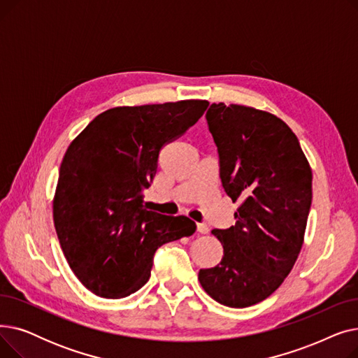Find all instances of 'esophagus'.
Masks as SVG:
<instances>
[{"label": "esophagus", "instance_id": "obj_1", "mask_svg": "<svg viewBox=\"0 0 358 358\" xmlns=\"http://www.w3.org/2000/svg\"><path fill=\"white\" fill-rule=\"evenodd\" d=\"M197 232L199 234H208L209 232V228H208V224H204V223H197Z\"/></svg>", "mask_w": 358, "mask_h": 358}]
</instances>
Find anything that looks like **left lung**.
I'll return each mask as SVG.
<instances>
[{
  "instance_id": "1",
  "label": "left lung",
  "mask_w": 358,
  "mask_h": 358,
  "mask_svg": "<svg viewBox=\"0 0 358 358\" xmlns=\"http://www.w3.org/2000/svg\"><path fill=\"white\" fill-rule=\"evenodd\" d=\"M206 119L222 185L239 206L234 227L212 231L223 257L199 281L217 303L248 308L280 287L302 250L312 169L292 129L268 111L213 103Z\"/></svg>"
}]
</instances>
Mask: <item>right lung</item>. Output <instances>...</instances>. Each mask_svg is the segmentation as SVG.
I'll use <instances>...</instances> for the list:
<instances>
[{"mask_svg":"<svg viewBox=\"0 0 358 358\" xmlns=\"http://www.w3.org/2000/svg\"><path fill=\"white\" fill-rule=\"evenodd\" d=\"M206 100L124 106L103 111L68 146L53 196V222L73 274L94 294L122 299L150 277L155 251L190 236L187 216L146 210L159 150L182 136Z\"/></svg>","mask_w":358,"mask_h":358,"instance_id":"right-lung-1","label":"right lung"}]
</instances>
